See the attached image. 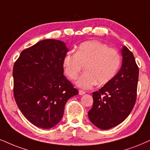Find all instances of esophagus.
<instances>
[{
  "mask_svg": "<svg viewBox=\"0 0 150 150\" xmlns=\"http://www.w3.org/2000/svg\"><path fill=\"white\" fill-rule=\"evenodd\" d=\"M79 95H83L84 94H86V92L83 91V90H79Z\"/></svg>",
  "mask_w": 150,
  "mask_h": 150,
  "instance_id": "1",
  "label": "esophagus"
}]
</instances>
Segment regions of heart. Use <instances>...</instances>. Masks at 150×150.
<instances>
[{
	"label": "heart",
	"mask_w": 150,
	"mask_h": 150,
	"mask_svg": "<svg viewBox=\"0 0 150 150\" xmlns=\"http://www.w3.org/2000/svg\"><path fill=\"white\" fill-rule=\"evenodd\" d=\"M86 69L76 81L77 86L90 89L98 83H108L116 75L120 65V55L117 50L107 44L92 40L81 44L76 53L69 52L63 59L64 72L74 80L83 67Z\"/></svg>",
	"instance_id": "1"
}]
</instances>
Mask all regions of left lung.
I'll return each mask as SVG.
<instances>
[{
  "mask_svg": "<svg viewBox=\"0 0 150 150\" xmlns=\"http://www.w3.org/2000/svg\"><path fill=\"white\" fill-rule=\"evenodd\" d=\"M121 53L122 64L120 71L99 91L92 93L93 105L88 111L90 122L104 130L122 122L136 101L138 67L127 47H122Z\"/></svg>",
  "mask_w": 150,
  "mask_h": 150,
  "instance_id": "obj_1",
  "label": "left lung"
}]
</instances>
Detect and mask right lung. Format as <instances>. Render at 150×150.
Listing matches in <instances>:
<instances>
[{"instance_id":"add662e5","label":"right lung","mask_w":150,"mask_h":150,"mask_svg":"<svg viewBox=\"0 0 150 150\" xmlns=\"http://www.w3.org/2000/svg\"><path fill=\"white\" fill-rule=\"evenodd\" d=\"M68 52L60 40H44L23 50L13 67L14 97L24 117L35 126L51 129L78 90L63 75Z\"/></svg>"}]
</instances>
